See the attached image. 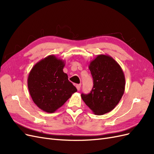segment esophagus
Segmentation results:
<instances>
[{"mask_svg": "<svg viewBox=\"0 0 154 154\" xmlns=\"http://www.w3.org/2000/svg\"><path fill=\"white\" fill-rule=\"evenodd\" d=\"M76 87L78 89V91H79L80 89V87H81V84H76Z\"/></svg>", "mask_w": 154, "mask_h": 154, "instance_id": "esophagus-1", "label": "esophagus"}]
</instances>
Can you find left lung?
<instances>
[{
	"mask_svg": "<svg viewBox=\"0 0 154 154\" xmlns=\"http://www.w3.org/2000/svg\"><path fill=\"white\" fill-rule=\"evenodd\" d=\"M94 85L89 94H82L85 103L96 115L112 110L124 94L125 77L116 60L107 54H98L88 66Z\"/></svg>",
	"mask_w": 154,
	"mask_h": 154,
	"instance_id": "obj_1",
	"label": "left lung"
}]
</instances>
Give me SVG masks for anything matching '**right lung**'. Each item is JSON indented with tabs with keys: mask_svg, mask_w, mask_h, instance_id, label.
I'll return each mask as SVG.
<instances>
[{
	"mask_svg": "<svg viewBox=\"0 0 154 154\" xmlns=\"http://www.w3.org/2000/svg\"><path fill=\"white\" fill-rule=\"evenodd\" d=\"M65 64L64 60L49 55L37 62L28 75L27 87L31 98L45 112H54L77 91L63 71Z\"/></svg>",
	"mask_w": 154,
	"mask_h": 154,
	"instance_id": "right-lung-1",
	"label": "right lung"
}]
</instances>
